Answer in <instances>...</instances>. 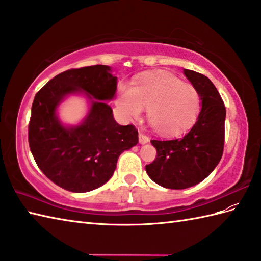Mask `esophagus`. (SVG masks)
<instances>
[{"instance_id":"esophagus-1","label":"esophagus","mask_w":261,"mask_h":261,"mask_svg":"<svg viewBox=\"0 0 261 261\" xmlns=\"http://www.w3.org/2000/svg\"><path fill=\"white\" fill-rule=\"evenodd\" d=\"M139 142L141 143V145H146V143L149 142V137H147L143 134H139Z\"/></svg>"}]
</instances>
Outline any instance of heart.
I'll use <instances>...</instances> for the list:
<instances>
[{"label":"heart","mask_w":261,"mask_h":261,"mask_svg":"<svg viewBox=\"0 0 261 261\" xmlns=\"http://www.w3.org/2000/svg\"><path fill=\"white\" fill-rule=\"evenodd\" d=\"M116 105L127 121L139 118L147 109L151 125L160 135L175 137L195 123L201 112V95L191 84L168 73L146 74L119 90Z\"/></svg>","instance_id":"heart-1"}]
</instances>
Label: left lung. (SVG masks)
<instances>
[{"mask_svg": "<svg viewBox=\"0 0 261 261\" xmlns=\"http://www.w3.org/2000/svg\"><path fill=\"white\" fill-rule=\"evenodd\" d=\"M184 74L201 95L197 121L178 139L151 140L157 156L146 166L156 184L171 190H184L206 178L218 166L224 146L226 113L218 90L206 76L190 69Z\"/></svg>", "mask_w": 261, "mask_h": 261, "instance_id": "left-lung-1", "label": "left lung"}]
</instances>
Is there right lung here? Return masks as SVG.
Wrapping results in <instances>:
<instances>
[{"label":"right lung","instance_id":"right-lung-1","mask_svg":"<svg viewBox=\"0 0 261 261\" xmlns=\"http://www.w3.org/2000/svg\"><path fill=\"white\" fill-rule=\"evenodd\" d=\"M110 66L94 65L55 76L39 91L31 108L29 146L38 167L66 191L86 193L112 177L120 154L138 143L136 127L120 125L110 105L118 77ZM82 93L90 110L77 126H65L57 109L69 95Z\"/></svg>","mask_w":261,"mask_h":261}]
</instances>
